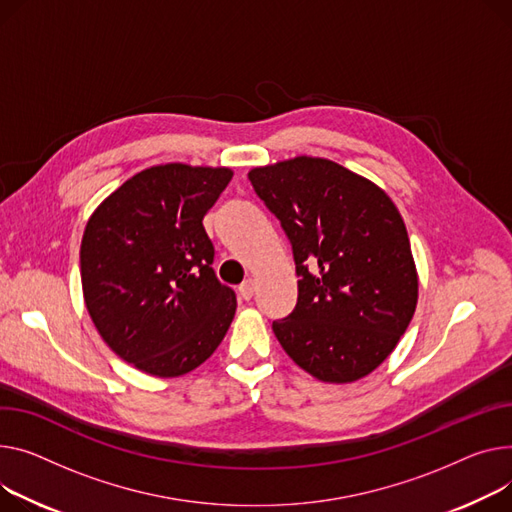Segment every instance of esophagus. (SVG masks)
I'll return each mask as SVG.
<instances>
[{
  "label": "esophagus",
  "instance_id": "obj_1",
  "mask_svg": "<svg viewBox=\"0 0 512 512\" xmlns=\"http://www.w3.org/2000/svg\"><path fill=\"white\" fill-rule=\"evenodd\" d=\"M238 294H241L243 300H251L253 294H255V282H253V280L243 282L241 286H238Z\"/></svg>",
  "mask_w": 512,
  "mask_h": 512
}]
</instances>
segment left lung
Here are the masks:
<instances>
[{"instance_id":"8db88e82","label":"left lung","mask_w":512,"mask_h":512,"mask_svg":"<svg viewBox=\"0 0 512 512\" xmlns=\"http://www.w3.org/2000/svg\"><path fill=\"white\" fill-rule=\"evenodd\" d=\"M249 181L292 245L294 311L274 321L286 354L315 379L352 383L397 346L418 302L405 224L389 195L325 158L259 166Z\"/></svg>"}]
</instances>
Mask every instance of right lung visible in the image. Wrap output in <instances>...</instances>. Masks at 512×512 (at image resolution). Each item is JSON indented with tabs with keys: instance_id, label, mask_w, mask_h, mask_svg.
I'll use <instances>...</instances> for the list:
<instances>
[{
	"instance_id": "1",
	"label": "right lung",
	"mask_w": 512,
	"mask_h": 512,
	"mask_svg": "<svg viewBox=\"0 0 512 512\" xmlns=\"http://www.w3.org/2000/svg\"><path fill=\"white\" fill-rule=\"evenodd\" d=\"M230 179V168L152 166L86 224L80 274L92 323L119 358L154 377L206 362L232 323L236 296L214 274L203 228Z\"/></svg>"
}]
</instances>
